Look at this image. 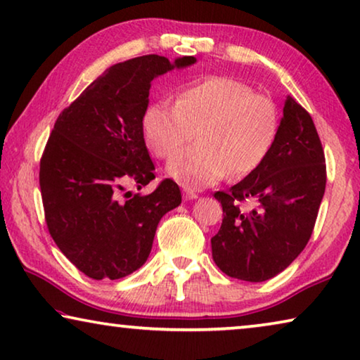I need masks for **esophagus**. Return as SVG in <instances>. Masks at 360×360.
I'll return each mask as SVG.
<instances>
[{
	"mask_svg": "<svg viewBox=\"0 0 360 360\" xmlns=\"http://www.w3.org/2000/svg\"><path fill=\"white\" fill-rule=\"evenodd\" d=\"M184 197H186V200H195L198 194L192 189H184Z\"/></svg>",
	"mask_w": 360,
	"mask_h": 360,
	"instance_id": "1",
	"label": "esophagus"
}]
</instances>
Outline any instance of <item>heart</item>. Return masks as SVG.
I'll use <instances>...</instances> for the list:
<instances>
[{"instance_id":"b5f03b06","label":"heart","mask_w":360,"mask_h":360,"mask_svg":"<svg viewBox=\"0 0 360 360\" xmlns=\"http://www.w3.org/2000/svg\"><path fill=\"white\" fill-rule=\"evenodd\" d=\"M142 131L158 158L173 157L197 131L198 142L171 160L168 173L187 189H202L259 168L275 146L280 115L275 101L248 84L213 76L182 89L174 105H150Z\"/></svg>"}]
</instances>
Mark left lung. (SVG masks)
<instances>
[{
    "label": "left lung",
    "instance_id": "1",
    "mask_svg": "<svg viewBox=\"0 0 360 360\" xmlns=\"http://www.w3.org/2000/svg\"><path fill=\"white\" fill-rule=\"evenodd\" d=\"M325 153L312 117L292 96L284 101L270 155L229 191L214 194L223 223L212 238L214 264L228 276L260 283L276 276L307 245L325 194ZM257 208L240 211L238 202Z\"/></svg>",
    "mask_w": 360,
    "mask_h": 360
}]
</instances>
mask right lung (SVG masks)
I'll list each match as a JSON object with an SVG mask.
<instances>
[{
  "label": "right lung",
  "mask_w": 360,
  "mask_h": 360,
  "mask_svg": "<svg viewBox=\"0 0 360 360\" xmlns=\"http://www.w3.org/2000/svg\"><path fill=\"white\" fill-rule=\"evenodd\" d=\"M195 61L146 55L117 63L58 116L40 160L43 208L53 240L89 278L120 280L139 270L160 219L181 203L171 179L148 195L127 187L141 191L155 179L142 131L152 80Z\"/></svg>",
  "instance_id": "add662e5"
}]
</instances>
